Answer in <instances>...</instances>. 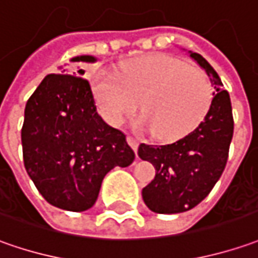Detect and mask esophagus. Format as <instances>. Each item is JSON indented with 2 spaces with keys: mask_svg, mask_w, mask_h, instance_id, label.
<instances>
[{
  "mask_svg": "<svg viewBox=\"0 0 258 258\" xmlns=\"http://www.w3.org/2000/svg\"><path fill=\"white\" fill-rule=\"evenodd\" d=\"M127 141H128V144L131 146V148L134 150V151H137L138 150V140L136 137H133V136H127Z\"/></svg>",
  "mask_w": 258,
  "mask_h": 258,
  "instance_id": "esophagus-1",
  "label": "esophagus"
}]
</instances>
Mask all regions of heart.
Instances as JSON below:
<instances>
[{
	"label": "heart",
	"instance_id": "heart-1",
	"mask_svg": "<svg viewBox=\"0 0 258 258\" xmlns=\"http://www.w3.org/2000/svg\"><path fill=\"white\" fill-rule=\"evenodd\" d=\"M93 90L102 115L120 124L140 101L144 124L161 140L180 138L196 128L213 102L207 74L167 54H151L122 64L118 74L97 70Z\"/></svg>",
	"mask_w": 258,
	"mask_h": 258
}]
</instances>
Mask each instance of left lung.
Listing matches in <instances>:
<instances>
[{"instance_id":"obj_1","label":"left lung","mask_w":258,"mask_h":258,"mask_svg":"<svg viewBox=\"0 0 258 258\" xmlns=\"http://www.w3.org/2000/svg\"><path fill=\"white\" fill-rule=\"evenodd\" d=\"M190 57L206 70L216 90L207 115L175 143L138 147L140 158L156 168L154 180L143 188V200L160 214L188 211L209 196L226 168L234 131L230 95L220 77L200 54L190 52Z\"/></svg>"}]
</instances>
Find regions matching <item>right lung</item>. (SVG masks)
<instances>
[{"label":"right lung","instance_id":"1","mask_svg":"<svg viewBox=\"0 0 258 258\" xmlns=\"http://www.w3.org/2000/svg\"><path fill=\"white\" fill-rule=\"evenodd\" d=\"M83 74L62 70L45 77L27 101L21 130L27 173L49 204L68 211L91 209L105 174L136 158L124 133L100 117Z\"/></svg>","mask_w":258,"mask_h":258}]
</instances>
